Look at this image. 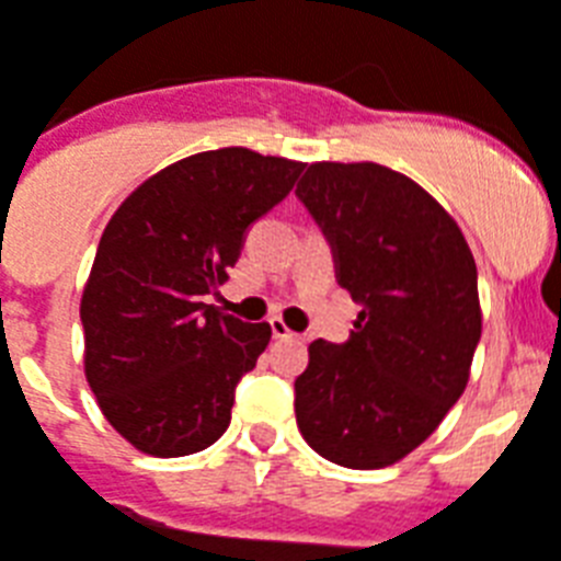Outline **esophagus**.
<instances>
[{
	"instance_id": "obj_1",
	"label": "esophagus",
	"mask_w": 561,
	"mask_h": 561,
	"mask_svg": "<svg viewBox=\"0 0 561 561\" xmlns=\"http://www.w3.org/2000/svg\"><path fill=\"white\" fill-rule=\"evenodd\" d=\"M268 328H272V336L275 340H295V333L289 330V324H286L280 316H275V319H268Z\"/></svg>"
}]
</instances>
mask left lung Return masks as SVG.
Segmentation results:
<instances>
[{"mask_svg": "<svg viewBox=\"0 0 561 561\" xmlns=\"http://www.w3.org/2000/svg\"><path fill=\"white\" fill-rule=\"evenodd\" d=\"M295 193L363 304L345 345H310L298 430L336 466H394L466 392L483 330L474 254L424 186L380 163H310Z\"/></svg>", "mask_w": 561, "mask_h": 561, "instance_id": "obj_1", "label": "left lung"}]
</instances>
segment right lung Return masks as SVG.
Wrapping results in <instances>:
<instances>
[{
	"label": "right lung",
	"mask_w": 561,
	"mask_h": 561,
	"mask_svg": "<svg viewBox=\"0 0 561 561\" xmlns=\"http://www.w3.org/2000/svg\"><path fill=\"white\" fill-rule=\"evenodd\" d=\"M304 163L228 146L146 178L107 221L81 293L84 375L99 410L149 457H186L231 424L233 389L272 340L204 304Z\"/></svg>",
	"instance_id": "obj_1"
}]
</instances>
